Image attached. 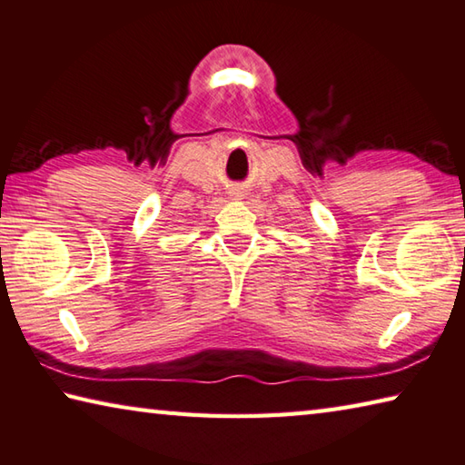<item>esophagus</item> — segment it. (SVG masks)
<instances>
[{
  "label": "esophagus",
  "instance_id": "34e87169",
  "mask_svg": "<svg viewBox=\"0 0 465 465\" xmlns=\"http://www.w3.org/2000/svg\"><path fill=\"white\" fill-rule=\"evenodd\" d=\"M232 195H235V197H240V195H242V193H240V191H233V193H232Z\"/></svg>",
  "mask_w": 465,
  "mask_h": 465
}]
</instances>
